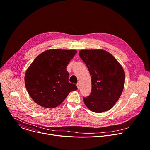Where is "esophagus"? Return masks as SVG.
Here are the masks:
<instances>
[{
	"mask_svg": "<svg viewBox=\"0 0 150 150\" xmlns=\"http://www.w3.org/2000/svg\"><path fill=\"white\" fill-rule=\"evenodd\" d=\"M76 86H77L78 88V89H79V88H80V84H79V83H78V84H76Z\"/></svg>",
	"mask_w": 150,
	"mask_h": 150,
	"instance_id": "esophagus-1",
	"label": "esophagus"
}]
</instances>
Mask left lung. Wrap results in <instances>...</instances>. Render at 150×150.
Instances as JSON below:
<instances>
[{"label":"left lung","mask_w":150,"mask_h":150,"mask_svg":"<svg viewBox=\"0 0 150 150\" xmlns=\"http://www.w3.org/2000/svg\"><path fill=\"white\" fill-rule=\"evenodd\" d=\"M79 55L86 64L91 78V92L88 96L84 97L85 105L96 113L108 111L123 90V69L110 53L103 50H83Z\"/></svg>","instance_id":"left-lung-1"}]
</instances>
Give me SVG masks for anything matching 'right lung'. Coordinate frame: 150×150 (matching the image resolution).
<instances>
[{"label":"right lung","mask_w":150,"mask_h":150,"mask_svg":"<svg viewBox=\"0 0 150 150\" xmlns=\"http://www.w3.org/2000/svg\"><path fill=\"white\" fill-rule=\"evenodd\" d=\"M76 53L74 50L51 49L41 53L26 71L25 86L39 105L53 108L61 104L69 93L78 89L69 82L67 64Z\"/></svg>","instance_id":"obj_1"}]
</instances>
